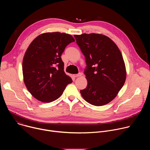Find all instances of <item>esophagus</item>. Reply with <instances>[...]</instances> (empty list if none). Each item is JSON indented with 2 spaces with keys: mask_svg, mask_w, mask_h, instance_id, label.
Wrapping results in <instances>:
<instances>
[{
  "mask_svg": "<svg viewBox=\"0 0 150 150\" xmlns=\"http://www.w3.org/2000/svg\"><path fill=\"white\" fill-rule=\"evenodd\" d=\"M82 75V74L81 73H79L78 74H75V75H74V76L76 78V77H79V76H81Z\"/></svg>",
  "mask_w": 150,
  "mask_h": 150,
  "instance_id": "1",
  "label": "esophagus"
}]
</instances>
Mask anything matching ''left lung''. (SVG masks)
<instances>
[{
	"label": "left lung",
	"instance_id": "8db88e82",
	"mask_svg": "<svg viewBox=\"0 0 150 150\" xmlns=\"http://www.w3.org/2000/svg\"><path fill=\"white\" fill-rule=\"evenodd\" d=\"M85 56L87 86L80 91L88 103L101 106L112 101L125 83L126 72L122 53L109 37L100 34L74 35Z\"/></svg>",
	"mask_w": 150,
	"mask_h": 150
}]
</instances>
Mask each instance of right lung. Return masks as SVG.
Listing matches in <instances>:
<instances>
[{"label": "right lung", "mask_w": 150, "mask_h": 150, "mask_svg": "<svg viewBox=\"0 0 150 150\" xmlns=\"http://www.w3.org/2000/svg\"><path fill=\"white\" fill-rule=\"evenodd\" d=\"M75 41L74 37L59 32L37 37L28 46L23 61L25 86L38 100L50 103L57 99L72 80L64 72L61 55Z\"/></svg>", "instance_id": "right-lung-1"}]
</instances>
